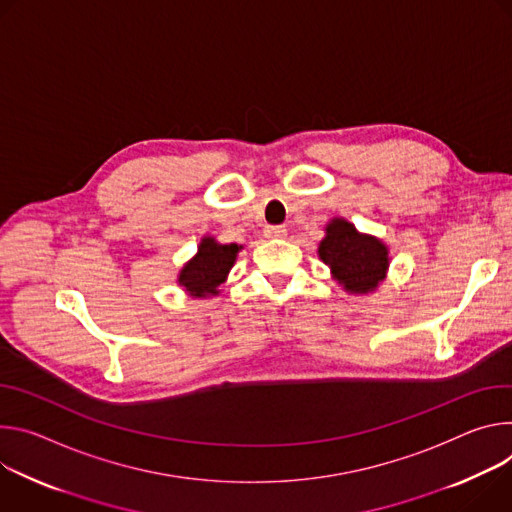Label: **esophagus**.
<instances>
[{
	"label": "esophagus",
	"mask_w": 512,
	"mask_h": 512,
	"mask_svg": "<svg viewBox=\"0 0 512 512\" xmlns=\"http://www.w3.org/2000/svg\"><path fill=\"white\" fill-rule=\"evenodd\" d=\"M264 236L266 238H287V227L285 225H266Z\"/></svg>",
	"instance_id": "1"
}]
</instances>
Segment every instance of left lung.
I'll return each instance as SVG.
<instances>
[{"instance_id": "left-lung-1", "label": "left lung", "mask_w": 512, "mask_h": 512, "mask_svg": "<svg viewBox=\"0 0 512 512\" xmlns=\"http://www.w3.org/2000/svg\"><path fill=\"white\" fill-rule=\"evenodd\" d=\"M319 260L331 278L348 295H372L386 280L390 268L388 246L370 234H362L346 217L325 223V238L317 246Z\"/></svg>"}]
</instances>
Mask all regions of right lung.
I'll return each instance as SVG.
<instances>
[{
    "mask_svg": "<svg viewBox=\"0 0 512 512\" xmlns=\"http://www.w3.org/2000/svg\"><path fill=\"white\" fill-rule=\"evenodd\" d=\"M242 248L240 244H219L213 236H203L197 254L179 270V287L191 299L217 297L221 282L227 280Z\"/></svg>",
    "mask_w": 512,
    "mask_h": 512,
    "instance_id": "obj_1",
    "label": "right lung"
}]
</instances>
